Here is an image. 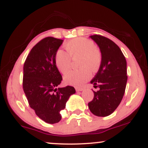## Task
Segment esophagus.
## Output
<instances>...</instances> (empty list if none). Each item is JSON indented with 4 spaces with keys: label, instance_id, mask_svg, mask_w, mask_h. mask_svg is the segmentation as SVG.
<instances>
[{
    "label": "esophagus",
    "instance_id": "obj_1",
    "mask_svg": "<svg viewBox=\"0 0 148 148\" xmlns=\"http://www.w3.org/2000/svg\"><path fill=\"white\" fill-rule=\"evenodd\" d=\"M76 91H82L84 90V88H80V87H76L75 88Z\"/></svg>",
    "mask_w": 148,
    "mask_h": 148
}]
</instances>
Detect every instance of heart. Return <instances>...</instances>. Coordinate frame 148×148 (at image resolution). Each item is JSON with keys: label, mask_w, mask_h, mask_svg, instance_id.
<instances>
[{"label": "heart", "mask_w": 148, "mask_h": 148, "mask_svg": "<svg viewBox=\"0 0 148 148\" xmlns=\"http://www.w3.org/2000/svg\"><path fill=\"white\" fill-rule=\"evenodd\" d=\"M67 54L62 50H58L54 57L57 69L65 74L70 68L71 59L79 58L78 70H72L65 74L64 81L67 84L74 86L83 85L90 76L92 72L99 68L102 61V53L95 46L94 42L88 39L78 37L69 40L64 45Z\"/></svg>", "instance_id": "obj_1"}]
</instances>
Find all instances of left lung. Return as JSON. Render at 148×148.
Wrapping results in <instances>:
<instances>
[{"label":"left lung","instance_id":"left-lung-1","mask_svg":"<svg viewBox=\"0 0 148 148\" xmlns=\"http://www.w3.org/2000/svg\"><path fill=\"white\" fill-rule=\"evenodd\" d=\"M90 37L99 46L102 61L90 81L99 90H92L94 97L88 103V107L97 116H108L116 109L125 94L127 81L126 59L120 47L110 39L100 35Z\"/></svg>","mask_w":148,"mask_h":148}]
</instances>
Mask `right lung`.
Masks as SVG:
<instances>
[{"mask_svg": "<svg viewBox=\"0 0 148 148\" xmlns=\"http://www.w3.org/2000/svg\"><path fill=\"white\" fill-rule=\"evenodd\" d=\"M62 42L52 37L42 39L31 49L23 65V89L29 106L39 118L49 124L60 122V111L76 92L72 86L56 88L62 78L54 57Z\"/></svg>", "mask_w": 148, "mask_h": 148, "instance_id": "right-lung-1", "label": "right lung"}]
</instances>
